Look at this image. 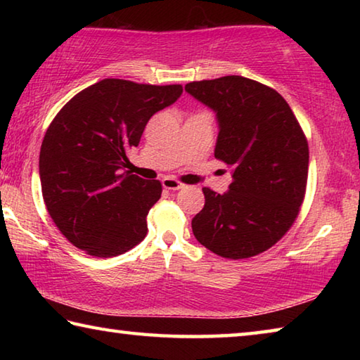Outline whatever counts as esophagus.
I'll use <instances>...</instances> for the list:
<instances>
[{"label": "esophagus", "instance_id": "1", "mask_svg": "<svg viewBox=\"0 0 360 360\" xmlns=\"http://www.w3.org/2000/svg\"><path fill=\"white\" fill-rule=\"evenodd\" d=\"M162 184H163V187L167 188V191H179V188L184 187L182 182H179L178 179H174V178H169V176H167V178L162 179Z\"/></svg>", "mask_w": 360, "mask_h": 360}]
</instances>
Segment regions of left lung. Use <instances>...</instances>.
Here are the masks:
<instances>
[{"instance_id": "8db88e82", "label": "left lung", "mask_w": 360, "mask_h": 360, "mask_svg": "<svg viewBox=\"0 0 360 360\" xmlns=\"http://www.w3.org/2000/svg\"><path fill=\"white\" fill-rule=\"evenodd\" d=\"M186 90L217 112L214 157L233 168L230 191L203 187L205 206L192 219L200 245L225 259H248L288 233L308 181V141L281 95L252 79L193 81Z\"/></svg>"}]
</instances>
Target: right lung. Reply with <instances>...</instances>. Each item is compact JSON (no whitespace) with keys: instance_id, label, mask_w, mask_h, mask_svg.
Wrapping results in <instances>:
<instances>
[{"instance_id":"obj_1","label":"right lung","mask_w":360,"mask_h":360,"mask_svg":"<svg viewBox=\"0 0 360 360\" xmlns=\"http://www.w3.org/2000/svg\"><path fill=\"white\" fill-rule=\"evenodd\" d=\"M182 85L103 79L60 109L39 152L42 198L71 245L114 257L144 240L160 181L119 174L149 119L179 98Z\"/></svg>"}]
</instances>
